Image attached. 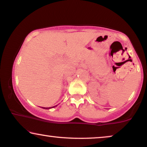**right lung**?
<instances>
[{
  "mask_svg": "<svg viewBox=\"0 0 147 147\" xmlns=\"http://www.w3.org/2000/svg\"><path fill=\"white\" fill-rule=\"evenodd\" d=\"M56 106H53V107H51V108H43V107H42V108H44V109H51V108H54V107H56Z\"/></svg>",
  "mask_w": 147,
  "mask_h": 147,
  "instance_id": "right-lung-1",
  "label": "right lung"
}]
</instances>
